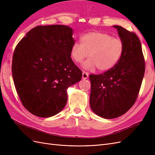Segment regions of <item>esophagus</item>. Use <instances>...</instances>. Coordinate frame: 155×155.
I'll return each mask as SVG.
<instances>
[{"mask_svg":"<svg viewBox=\"0 0 155 155\" xmlns=\"http://www.w3.org/2000/svg\"><path fill=\"white\" fill-rule=\"evenodd\" d=\"M82 78L83 79H87L88 78V74L87 72L83 71V74H82Z\"/></svg>","mask_w":155,"mask_h":155,"instance_id":"esophagus-1","label":"esophagus"}]
</instances>
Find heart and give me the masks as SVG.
Masks as SVG:
<instances>
[{"instance_id":"obj_1","label":"heart","mask_w":155,"mask_h":155,"mask_svg":"<svg viewBox=\"0 0 155 155\" xmlns=\"http://www.w3.org/2000/svg\"><path fill=\"white\" fill-rule=\"evenodd\" d=\"M81 43H74L70 50L71 58L77 63L82 62L89 53V58L83 63L85 69L97 67L100 71H107L119 62L124 52L121 39L107 33L90 31L80 37Z\"/></svg>"}]
</instances>
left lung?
Returning a JSON list of instances; mask_svg holds the SVG:
<instances>
[{
  "label": "left lung",
  "instance_id": "1",
  "mask_svg": "<svg viewBox=\"0 0 155 155\" xmlns=\"http://www.w3.org/2000/svg\"><path fill=\"white\" fill-rule=\"evenodd\" d=\"M117 29L124 43L122 56L104 73L89 76L90 106L96 114L113 119L127 112L137 99L145 73V61L140 39L134 33L120 26Z\"/></svg>",
  "mask_w": 155,
  "mask_h": 155
}]
</instances>
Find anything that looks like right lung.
Instances as JSON below:
<instances>
[{"instance_id": "1", "label": "right lung", "mask_w": 155, "mask_h": 155, "mask_svg": "<svg viewBox=\"0 0 155 155\" xmlns=\"http://www.w3.org/2000/svg\"><path fill=\"white\" fill-rule=\"evenodd\" d=\"M73 30L64 25L39 26L17 45L12 76L21 103L32 114L49 118L67 102V89L81 80V70L70 58Z\"/></svg>"}]
</instances>
